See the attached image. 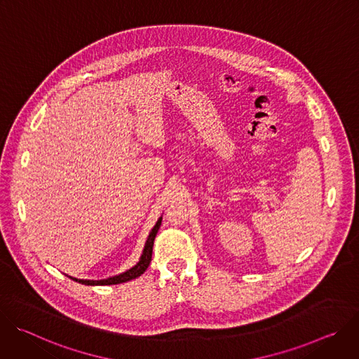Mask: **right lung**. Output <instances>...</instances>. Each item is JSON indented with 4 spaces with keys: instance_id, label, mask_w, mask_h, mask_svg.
<instances>
[{
    "instance_id": "1",
    "label": "right lung",
    "mask_w": 359,
    "mask_h": 359,
    "mask_svg": "<svg viewBox=\"0 0 359 359\" xmlns=\"http://www.w3.org/2000/svg\"><path fill=\"white\" fill-rule=\"evenodd\" d=\"M162 224V217L158 220L156 226L151 229L149 237H147V241L144 244V248H143V254L142 257L139 260V263L132 267L130 270L125 271L123 274H119V276H115V277H109L107 280H78V278H74V277H69L72 278L74 281H78L81 284H85V285H111V284H121V283H126V281H130L139 276H142L146 269L149 267L150 262H151V251H153V241H155V237L158 234V230Z\"/></svg>"
}]
</instances>
